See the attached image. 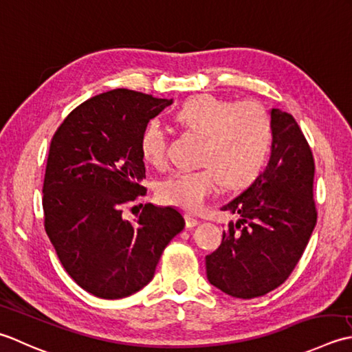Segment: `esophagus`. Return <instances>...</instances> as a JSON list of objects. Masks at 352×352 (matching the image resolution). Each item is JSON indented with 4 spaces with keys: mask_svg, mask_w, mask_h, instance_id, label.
<instances>
[{
    "mask_svg": "<svg viewBox=\"0 0 352 352\" xmlns=\"http://www.w3.org/2000/svg\"><path fill=\"white\" fill-rule=\"evenodd\" d=\"M199 223H200V220H197L196 217L185 216V225H186V228H195V226H197Z\"/></svg>",
    "mask_w": 352,
    "mask_h": 352,
    "instance_id": "obj_1",
    "label": "esophagus"
}]
</instances>
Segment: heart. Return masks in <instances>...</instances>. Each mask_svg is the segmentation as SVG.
<instances>
[{"label":"heart","instance_id":"obj_1","mask_svg":"<svg viewBox=\"0 0 352 352\" xmlns=\"http://www.w3.org/2000/svg\"><path fill=\"white\" fill-rule=\"evenodd\" d=\"M176 121L188 131L204 136L199 170H177L164 179L157 188L161 202L188 212L205 205L220 182L228 188L248 185L260 175L272 142L267 111L258 102L196 96L179 107ZM142 160L161 167L167 160L166 131L150 121L140 136Z\"/></svg>","mask_w":352,"mask_h":352}]
</instances>
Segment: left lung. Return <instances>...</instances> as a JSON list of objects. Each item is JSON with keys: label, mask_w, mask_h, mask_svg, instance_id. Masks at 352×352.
I'll return each instance as SVG.
<instances>
[{"label": "left lung", "mask_w": 352, "mask_h": 352, "mask_svg": "<svg viewBox=\"0 0 352 352\" xmlns=\"http://www.w3.org/2000/svg\"><path fill=\"white\" fill-rule=\"evenodd\" d=\"M272 153L266 170L221 211L229 221L219 249L206 255V276L229 296L266 295L290 276L316 226L314 161L296 120L270 109Z\"/></svg>", "instance_id": "obj_1"}]
</instances>
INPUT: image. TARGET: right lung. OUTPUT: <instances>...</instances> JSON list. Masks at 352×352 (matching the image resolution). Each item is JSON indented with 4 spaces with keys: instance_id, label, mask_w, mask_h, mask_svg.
<instances>
[{
    "instance_id": "1",
    "label": "right lung",
    "mask_w": 352,
    "mask_h": 352,
    "mask_svg": "<svg viewBox=\"0 0 352 352\" xmlns=\"http://www.w3.org/2000/svg\"><path fill=\"white\" fill-rule=\"evenodd\" d=\"M173 100L113 89L77 106L57 129L44 179L45 231L68 275L91 295L131 296L147 285L185 220L147 204L135 221L123 206L146 188L140 136Z\"/></svg>"
}]
</instances>
